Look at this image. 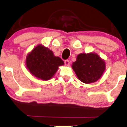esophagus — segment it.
<instances>
[{
	"instance_id": "esophagus-1",
	"label": "esophagus",
	"mask_w": 127,
	"mask_h": 127,
	"mask_svg": "<svg viewBox=\"0 0 127 127\" xmlns=\"http://www.w3.org/2000/svg\"><path fill=\"white\" fill-rule=\"evenodd\" d=\"M64 63H65V65H66V66H69V64H70V62H69V60H65Z\"/></svg>"
}]
</instances>
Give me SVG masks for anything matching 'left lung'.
Returning <instances> with one entry per match:
<instances>
[{"mask_svg": "<svg viewBox=\"0 0 127 127\" xmlns=\"http://www.w3.org/2000/svg\"><path fill=\"white\" fill-rule=\"evenodd\" d=\"M72 68L82 82L89 84L101 77L106 69V63L94 52L80 53L77 56Z\"/></svg>", "mask_w": 127, "mask_h": 127, "instance_id": "8db88e82", "label": "left lung"}]
</instances>
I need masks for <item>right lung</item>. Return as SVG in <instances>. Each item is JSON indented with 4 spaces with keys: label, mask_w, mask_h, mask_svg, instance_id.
<instances>
[{
    "label": "right lung",
    "mask_w": 127,
    "mask_h": 127,
    "mask_svg": "<svg viewBox=\"0 0 127 127\" xmlns=\"http://www.w3.org/2000/svg\"><path fill=\"white\" fill-rule=\"evenodd\" d=\"M64 61L43 45L39 44L34 47L26 58V66L31 74L37 79L48 80L52 79L64 65Z\"/></svg>",
    "instance_id": "obj_1"
}]
</instances>
